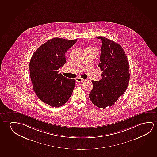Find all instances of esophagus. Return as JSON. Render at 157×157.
I'll list each match as a JSON object with an SVG mask.
<instances>
[{
  "instance_id": "34e87169",
  "label": "esophagus",
  "mask_w": 157,
  "mask_h": 157,
  "mask_svg": "<svg viewBox=\"0 0 157 157\" xmlns=\"http://www.w3.org/2000/svg\"><path fill=\"white\" fill-rule=\"evenodd\" d=\"M75 80L78 82H82V81H84V80H85V79H82V78L78 77L75 78Z\"/></svg>"
}]
</instances>
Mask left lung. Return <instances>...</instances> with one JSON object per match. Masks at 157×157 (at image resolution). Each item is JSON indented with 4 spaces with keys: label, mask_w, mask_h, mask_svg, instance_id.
Returning <instances> with one entry per match:
<instances>
[{
    "label": "left lung",
    "mask_w": 157,
    "mask_h": 157,
    "mask_svg": "<svg viewBox=\"0 0 157 157\" xmlns=\"http://www.w3.org/2000/svg\"><path fill=\"white\" fill-rule=\"evenodd\" d=\"M98 67L102 79L92 80L93 89L89 97L93 104L105 109L114 104L127 89L130 80V67L127 56L118 44L104 36Z\"/></svg>",
    "instance_id": "obj_1"
}]
</instances>
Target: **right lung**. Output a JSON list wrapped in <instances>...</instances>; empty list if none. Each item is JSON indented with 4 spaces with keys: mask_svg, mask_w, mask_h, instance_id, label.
Instances as JSON below:
<instances>
[{
    "mask_svg": "<svg viewBox=\"0 0 157 157\" xmlns=\"http://www.w3.org/2000/svg\"><path fill=\"white\" fill-rule=\"evenodd\" d=\"M77 41L54 38L41 45L29 64L33 89L41 101L52 107L65 104L72 95L75 80L58 73L66 63L65 53Z\"/></svg>",
    "mask_w": 157,
    "mask_h": 157,
    "instance_id": "1",
    "label": "right lung"
}]
</instances>
